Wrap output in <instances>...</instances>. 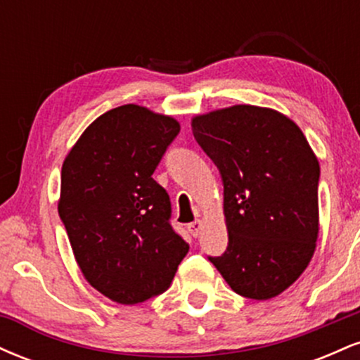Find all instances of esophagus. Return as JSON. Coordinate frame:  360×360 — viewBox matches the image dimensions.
<instances>
[{
    "label": "esophagus",
    "mask_w": 360,
    "mask_h": 360,
    "mask_svg": "<svg viewBox=\"0 0 360 360\" xmlns=\"http://www.w3.org/2000/svg\"><path fill=\"white\" fill-rule=\"evenodd\" d=\"M201 229H203V223H201V220H194L188 225L189 233H191L193 237H198V235H200V232H201Z\"/></svg>",
    "instance_id": "obj_1"
}]
</instances>
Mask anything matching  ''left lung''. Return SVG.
I'll return each instance as SVG.
<instances>
[{"instance_id":"obj_1","label":"left lung","mask_w":360,"mask_h":360,"mask_svg":"<svg viewBox=\"0 0 360 360\" xmlns=\"http://www.w3.org/2000/svg\"><path fill=\"white\" fill-rule=\"evenodd\" d=\"M223 183L229 245L208 257L237 295L271 300L307 269L318 238L320 166L295 122L237 105L193 118Z\"/></svg>"}]
</instances>
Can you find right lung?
Listing matches in <instances>:
<instances>
[{"mask_svg":"<svg viewBox=\"0 0 360 360\" xmlns=\"http://www.w3.org/2000/svg\"><path fill=\"white\" fill-rule=\"evenodd\" d=\"M181 127L123 105L94 120L62 164L59 217L94 289L137 304L171 286L189 245L171 225L154 171Z\"/></svg>","mask_w":360,"mask_h":360,"instance_id":"1","label":"right lung"}]
</instances>
